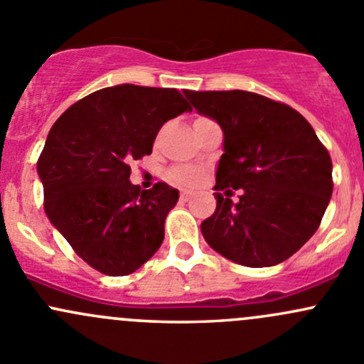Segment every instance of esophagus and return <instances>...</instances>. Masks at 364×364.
<instances>
[{
	"label": "esophagus",
	"instance_id": "obj_1",
	"mask_svg": "<svg viewBox=\"0 0 364 364\" xmlns=\"http://www.w3.org/2000/svg\"><path fill=\"white\" fill-rule=\"evenodd\" d=\"M190 199H192V192H188V190H183V192H181V200L188 203Z\"/></svg>",
	"mask_w": 364,
	"mask_h": 364
}]
</instances>
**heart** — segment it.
Segmentation results:
<instances>
[{"label": "heart", "instance_id": "obj_1", "mask_svg": "<svg viewBox=\"0 0 364 364\" xmlns=\"http://www.w3.org/2000/svg\"><path fill=\"white\" fill-rule=\"evenodd\" d=\"M168 178L174 183H179V185H193V183L199 181V174H197L193 168L188 167H176L168 172Z\"/></svg>", "mask_w": 364, "mask_h": 364}]
</instances>
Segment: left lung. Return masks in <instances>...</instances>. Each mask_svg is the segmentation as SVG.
Here are the masks:
<instances>
[{"label": "left lung", "instance_id": "obj_1", "mask_svg": "<svg viewBox=\"0 0 364 364\" xmlns=\"http://www.w3.org/2000/svg\"><path fill=\"white\" fill-rule=\"evenodd\" d=\"M223 132L216 209L205 243L232 262L269 267L315 234L333 193V164L311 124L289 105L250 91H183ZM234 189L240 199L232 203Z\"/></svg>", "mask_w": 364, "mask_h": 364}]
</instances>
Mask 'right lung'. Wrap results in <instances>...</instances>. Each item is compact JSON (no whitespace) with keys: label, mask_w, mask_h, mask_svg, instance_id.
Listing matches in <instances>:
<instances>
[{"label":"right lung","mask_w":364,"mask_h":364,"mask_svg":"<svg viewBox=\"0 0 364 364\" xmlns=\"http://www.w3.org/2000/svg\"><path fill=\"white\" fill-rule=\"evenodd\" d=\"M190 111L178 90L117 84L75 102L50 128L36 164L46 215L100 273H134L160 248L179 192L132 185L128 164L151 155L164 123Z\"/></svg>","instance_id":"obj_1"}]
</instances>
